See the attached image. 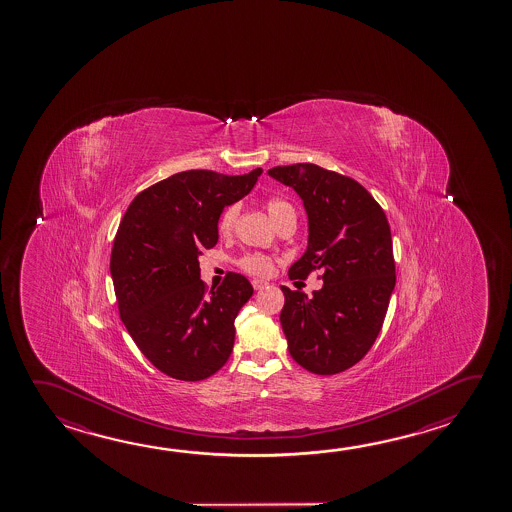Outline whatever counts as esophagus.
<instances>
[{
    "label": "esophagus",
    "mask_w": 512,
    "mask_h": 512,
    "mask_svg": "<svg viewBox=\"0 0 512 512\" xmlns=\"http://www.w3.org/2000/svg\"><path fill=\"white\" fill-rule=\"evenodd\" d=\"M253 289H264V287L268 286V282H264V280H253Z\"/></svg>",
    "instance_id": "34e87169"
}]
</instances>
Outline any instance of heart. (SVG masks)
Instances as JSON below:
<instances>
[{
	"label": "heart",
	"instance_id": "b5f03b06",
	"mask_svg": "<svg viewBox=\"0 0 512 512\" xmlns=\"http://www.w3.org/2000/svg\"><path fill=\"white\" fill-rule=\"evenodd\" d=\"M266 210H268L269 217L275 223H278L282 217L295 216L293 205L282 198H269L266 201ZM237 212H239L237 205H230L221 212V216L217 219V228H219L221 234H230L234 230ZM239 266L246 273H252L257 277H268L271 269H273V260L266 257V255H262V253H248V255H244L243 259L239 260Z\"/></svg>",
	"mask_w": 512,
	"mask_h": 512
}]
</instances>
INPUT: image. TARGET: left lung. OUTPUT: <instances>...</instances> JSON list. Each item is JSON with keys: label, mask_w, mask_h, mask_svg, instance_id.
I'll return each instance as SVG.
<instances>
[{"label": "left lung", "mask_w": 512, "mask_h": 512, "mask_svg": "<svg viewBox=\"0 0 512 512\" xmlns=\"http://www.w3.org/2000/svg\"><path fill=\"white\" fill-rule=\"evenodd\" d=\"M304 201L307 250L289 278L320 271L313 296L282 286L287 349L300 367L331 376L356 365L383 327L395 287L392 234L383 208L358 181L314 163L269 169Z\"/></svg>", "instance_id": "obj_1"}]
</instances>
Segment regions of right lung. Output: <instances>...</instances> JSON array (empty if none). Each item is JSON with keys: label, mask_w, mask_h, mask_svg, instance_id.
Instances as JSON below:
<instances>
[{"label": "right lung", "mask_w": 512, "mask_h": 512, "mask_svg": "<svg viewBox=\"0 0 512 512\" xmlns=\"http://www.w3.org/2000/svg\"><path fill=\"white\" fill-rule=\"evenodd\" d=\"M260 174L178 172L140 192L120 221L109 262L118 313L136 347L167 376L207 379L234 350L235 318L252 284L230 271L207 295L198 257L216 246L221 212L250 194Z\"/></svg>", "instance_id": "1"}]
</instances>
